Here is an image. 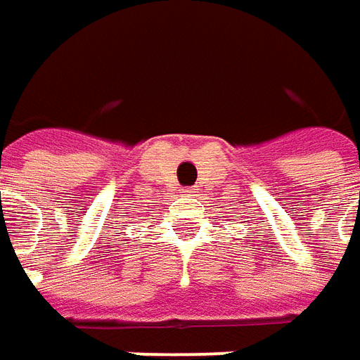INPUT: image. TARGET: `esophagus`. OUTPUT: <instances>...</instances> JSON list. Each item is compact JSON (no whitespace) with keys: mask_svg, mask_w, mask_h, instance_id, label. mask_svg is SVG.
<instances>
[{"mask_svg":"<svg viewBox=\"0 0 360 360\" xmlns=\"http://www.w3.org/2000/svg\"><path fill=\"white\" fill-rule=\"evenodd\" d=\"M194 192H196L194 188H186V190H184V196H194Z\"/></svg>","mask_w":360,"mask_h":360,"instance_id":"obj_1","label":"esophagus"}]
</instances>
